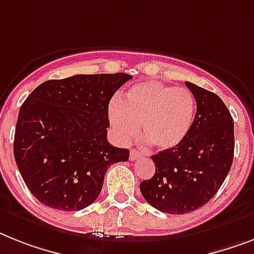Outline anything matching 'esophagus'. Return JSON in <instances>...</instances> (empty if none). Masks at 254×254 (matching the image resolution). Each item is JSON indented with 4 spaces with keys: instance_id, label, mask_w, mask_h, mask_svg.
Masks as SVG:
<instances>
[{
    "instance_id": "obj_1",
    "label": "esophagus",
    "mask_w": 254,
    "mask_h": 254,
    "mask_svg": "<svg viewBox=\"0 0 254 254\" xmlns=\"http://www.w3.org/2000/svg\"><path fill=\"white\" fill-rule=\"evenodd\" d=\"M141 156H142V153L137 152V150H135V149H131V152H129V160L131 161L137 160V158H140Z\"/></svg>"
}]
</instances>
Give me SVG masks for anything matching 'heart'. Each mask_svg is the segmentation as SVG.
<instances>
[{
    "instance_id": "obj_1",
    "label": "heart",
    "mask_w": 254,
    "mask_h": 254,
    "mask_svg": "<svg viewBox=\"0 0 254 254\" xmlns=\"http://www.w3.org/2000/svg\"><path fill=\"white\" fill-rule=\"evenodd\" d=\"M194 114L196 101L190 89L160 81L133 85L125 101L115 98L109 105V121L119 141L135 139L141 125L144 136L158 149L179 145L192 128Z\"/></svg>"
}]
</instances>
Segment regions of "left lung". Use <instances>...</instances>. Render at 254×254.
Instances as JSON below:
<instances>
[{"label":"left lung","mask_w":254,"mask_h":254,"mask_svg":"<svg viewBox=\"0 0 254 254\" xmlns=\"http://www.w3.org/2000/svg\"><path fill=\"white\" fill-rule=\"evenodd\" d=\"M196 100L190 133L179 145L153 154L156 173L142 180L146 202L169 214H186L214 197L231 169L235 149L234 121L217 94L186 81Z\"/></svg>","instance_id":"obj_1"}]
</instances>
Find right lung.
Listing matches in <instances>:
<instances>
[{
    "label": "right lung",
    "mask_w": 254,
    "mask_h": 254,
    "mask_svg": "<svg viewBox=\"0 0 254 254\" xmlns=\"http://www.w3.org/2000/svg\"><path fill=\"white\" fill-rule=\"evenodd\" d=\"M131 77L117 72L48 80L23 102L14 157L41 204L81 210L98 197L109 167L128 161V150L108 141V110L115 92Z\"/></svg>",
    "instance_id": "obj_1"
}]
</instances>
